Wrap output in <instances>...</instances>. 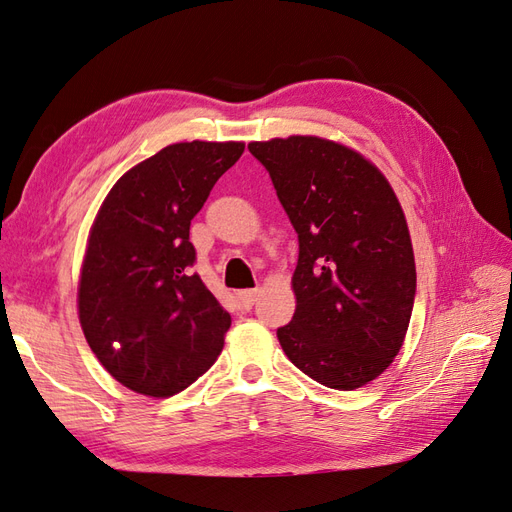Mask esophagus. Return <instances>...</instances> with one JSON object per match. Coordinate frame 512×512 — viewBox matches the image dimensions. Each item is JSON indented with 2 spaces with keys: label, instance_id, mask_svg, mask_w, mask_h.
Segmentation results:
<instances>
[{
  "label": "esophagus",
  "instance_id": "1",
  "mask_svg": "<svg viewBox=\"0 0 512 512\" xmlns=\"http://www.w3.org/2000/svg\"><path fill=\"white\" fill-rule=\"evenodd\" d=\"M237 297H239V301H241V305H243L245 309H250V307L256 303V299H258V288L239 290Z\"/></svg>",
  "mask_w": 512,
  "mask_h": 512
}]
</instances>
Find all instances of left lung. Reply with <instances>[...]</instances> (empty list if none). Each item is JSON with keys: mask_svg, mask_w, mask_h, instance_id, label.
<instances>
[{"mask_svg": "<svg viewBox=\"0 0 512 512\" xmlns=\"http://www.w3.org/2000/svg\"><path fill=\"white\" fill-rule=\"evenodd\" d=\"M299 235L297 309L277 329L305 376L337 391L376 380L410 324L416 269L393 188L361 153L318 136L247 145Z\"/></svg>", "mask_w": 512, "mask_h": 512, "instance_id": "left-lung-1", "label": "left lung"}]
</instances>
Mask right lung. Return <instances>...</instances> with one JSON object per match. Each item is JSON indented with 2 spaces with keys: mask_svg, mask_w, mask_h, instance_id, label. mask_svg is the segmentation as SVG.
<instances>
[{
  "mask_svg": "<svg viewBox=\"0 0 512 512\" xmlns=\"http://www.w3.org/2000/svg\"><path fill=\"white\" fill-rule=\"evenodd\" d=\"M243 143H177L123 175L91 226L79 284L89 348L117 382L170 397L224 348L230 314L190 267V224Z\"/></svg>",
  "mask_w": 512,
  "mask_h": 512,
  "instance_id": "right-lung-1",
  "label": "right lung"
}]
</instances>
